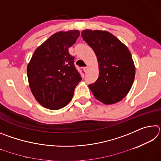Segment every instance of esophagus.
<instances>
[{
	"mask_svg": "<svg viewBox=\"0 0 161 161\" xmlns=\"http://www.w3.org/2000/svg\"><path fill=\"white\" fill-rule=\"evenodd\" d=\"M84 72H85V73H86V72H88V71H89V67H84Z\"/></svg>",
	"mask_w": 161,
	"mask_h": 161,
	"instance_id": "34e87169",
	"label": "esophagus"
}]
</instances>
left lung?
Here are the masks:
<instances>
[{
  "label": "left lung",
  "instance_id": "left-lung-1",
  "mask_svg": "<svg viewBox=\"0 0 161 161\" xmlns=\"http://www.w3.org/2000/svg\"><path fill=\"white\" fill-rule=\"evenodd\" d=\"M81 35L93 49L99 64V77L89 85L92 94L105 104L120 102L129 92L135 78L129 50L109 32L86 29Z\"/></svg>",
  "mask_w": 161,
  "mask_h": 161
}]
</instances>
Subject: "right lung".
<instances>
[{
    "instance_id": "add662e5",
    "label": "right lung",
    "mask_w": 161,
    "mask_h": 161,
    "mask_svg": "<svg viewBox=\"0 0 161 161\" xmlns=\"http://www.w3.org/2000/svg\"><path fill=\"white\" fill-rule=\"evenodd\" d=\"M77 30L53 34L40 45L27 67L30 88L43 107L58 110L72 99L81 78L68 49L77 41Z\"/></svg>"
}]
</instances>
